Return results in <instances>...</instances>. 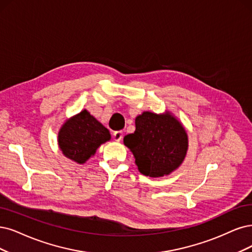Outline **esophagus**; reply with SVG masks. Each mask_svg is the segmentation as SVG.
Wrapping results in <instances>:
<instances>
[{"mask_svg": "<svg viewBox=\"0 0 252 252\" xmlns=\"http://www.w3.org/2000/svg\"><path fill=\"white\" fill-rule=\"evenodd\" d=\"M123 132H120V131H118V132H115L114 134H113V139L115 141H120L121 139H123Z\"/></svg>", "mask_w": 252, "mask_h": 252, "instance_id": "obj_1", "label": "esophagus"}]
</instances>
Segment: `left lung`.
Wrapping results in <instances>:
<instances>
[{
	"instance_id": "1",
	"label": "left lung",
	"mask_w": 252,
	"mask_h": 252,
	"mask_svg": "<svg viewBox=\"0 0 252 252\" xmlns=\"http://www.w3.org/2000/svg\"><path fill=\"white\" fill-rule=\"evenodd\" d=\"M136 129L124 138L135 157L138 170L151 178L168 175L178 169L188 151V135L170 112H143L135 119Z\"/></svg>"
}]
</instances>
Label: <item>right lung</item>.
Returning a JSON list of instances; mask_svg holds the SVG:
<instances>
[{"label":"right lung","mask_w":252,"mask_h":252,"mask_svg":"<svg viewBox=\"0 0 252 252\" xmlns=\"http://www.w3.org/2000/svg\"><path fill=\"white\" fill-rule=\"evenodd\" d=\"M110 139L109 129L86 109L65 121L58 133V144L62 154L78 164L85 163Z\"/></svg>","instance_id":"right-lung-1"}]
</instances>
